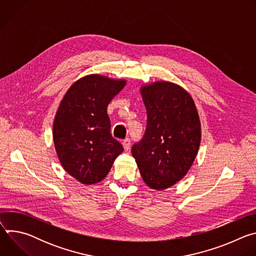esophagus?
Here are the masks:
<instances>
[{"label":"esophagus","mask_w":256,"mask_h":256,"mask_svg":"<svg viewBox=\"0 0 256 256\" xmlns=\"http://www.w3.org/2000/svg\"><path fill=\"white\" fill-rule=\"evenodd\" d=\"M122 146L126 151H128L130 150V138H126L124 142H122Z\"/></svg>","instance_id":"obj_1"}]
</instances>
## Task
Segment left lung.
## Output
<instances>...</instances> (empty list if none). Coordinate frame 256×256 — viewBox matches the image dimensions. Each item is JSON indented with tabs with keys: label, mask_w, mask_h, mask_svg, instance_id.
Returning <instances> with one entry per match:
<instances>
[{
	"label": "left lung",
	"mask_w": 256,
	"mask_h": 256,
	"mask_svg": "<svg viewBox=\"0 0 256 256\" xmlns=\"http://www.w3.org/2000/svg\"><path fill=\"white\" fill-rule=\"evenodd\" d=\"M147 128L132 148L144 184L163 190L184 178L198 155L202 128L192 95L181 86L156 81L142 85Z\"/></svg>",
	"instance_id": "left-lung-1"
}]
</instances>
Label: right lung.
I'll return each instance as SVG.
<instances>
[{"label":"right lung","mask_w":256,"mask_h":256,"mask_svg":"<svg viewBox=\"0 0 256 256\" xmlns=\"http://www.w3.org/2000/svg\"><path fill=\"white\" fill-rule=\"evenodd\" d=\"M126 85L124 79L86 75L60 103L52 128L56 152L64 170L82 184L104 179L124 151L110 134L107 106Z\"/></svg>","instance_id":"1"}]
</instances>
